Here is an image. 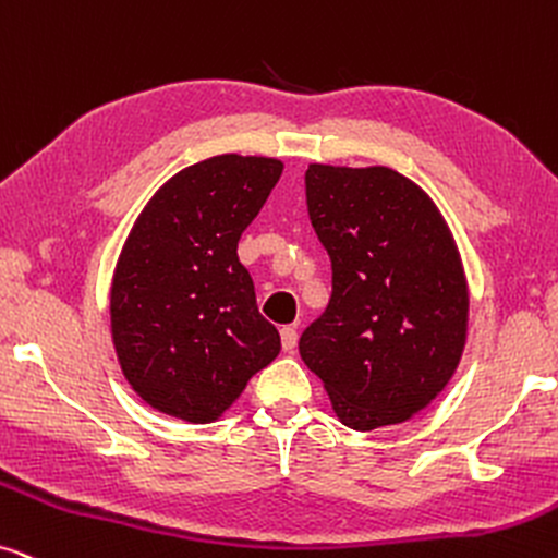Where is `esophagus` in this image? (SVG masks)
Listing matches in <instances>:
<instances>
[{"label":"esophagus","mask_w":558,"mask_h":558,"mask_svg":"<svg viewBox=\"0 0 558 558\" xmlns=\"http://www.w3.org/2000/svg\"><path fill=\"white\" fill-rule=\"evenodd\" d=\"M279 332H281V349H284L287 353H292L296 349V328L294 325H284Z\"/></svg>","instance_id":"obj_1"}]
</instances>
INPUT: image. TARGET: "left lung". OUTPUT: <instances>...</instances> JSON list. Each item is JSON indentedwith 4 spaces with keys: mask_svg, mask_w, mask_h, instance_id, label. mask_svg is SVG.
Wrapping results in <instances>:
<instances>
[{
    "mask_svg": "<svg viewBox=\"0 0 558 558\" xmlns=\"http://www.w3.org/2000/svg\"><path fill=\"white\" fill-rule=\"evenodd\" d=\"M305 192L332 294L300 356L349 428L410 421L444 392L466 343L469 289L451 230L387 166L310 163Z\"/></svg>",
    "mask_w": 558,
    "mask_h": 558,
    "instance_id": "1",
    "label": "left lung"
}]
</instances>
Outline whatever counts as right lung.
I'll return each instance as SVG.
<instances>
[{"mask_svg": "<svg viewBox=\"0 0 558 558\" xmlns=\"http://www.w3.org/2000/svg\"><path fill=\"white\" fill-rule=\"evenodd\" d=\"M281 169L266 156H213L173 173L137 215L112 277V343L158 412L213 423L279 356L238 241Z\"/></svg>", "mask_w": 558, "mask_h": 558, "instance_id": "obj_1", "label": "right lung"}]
</instances>
